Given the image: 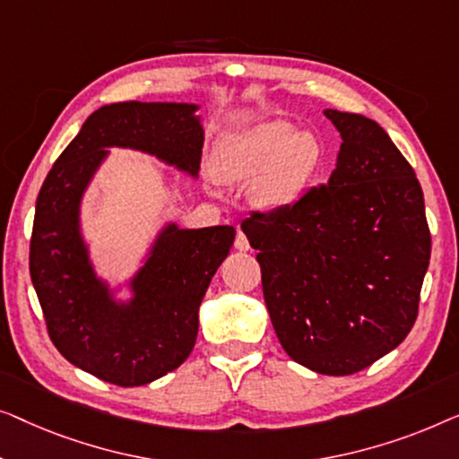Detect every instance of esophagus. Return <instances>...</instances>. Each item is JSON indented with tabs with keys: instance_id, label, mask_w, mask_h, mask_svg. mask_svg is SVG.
<instances>
[{
	"instance_id": "esophagus-1",
	"label": "esophagus",
	"mask_w": 459,
	"mask_h": 459,
	"mask_svg": "<svg viewBox=\"0 0 459 459\" xmlns=\"http://www.w3.org/2000/svg\"><path fill=\"white\" fill-rule=\"evenodd\" d=\"M235 247H237L238 251H249V241H247V237H245V232H243V230H238V232H237Z\"/></svg>"
}]
</instances>
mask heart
Wrapping results in <instances>:
<instances>
[{"label": "heart", "instance_id": "obj_1", "mask_svg": "<svg viewBox=\"0 0 459 459\" xmlns=\"http://www.w3.org/2000/svg\"><path fill=\"white\" fill-rule=\"evenodd\" d=\"M325 164V141L282 118L235 128L214 156L216 177L227 185L249 183V204L264 214H282L299 205Z\"/></svg>", "mask_w": 459, "mask_h": 459}]
</instances>
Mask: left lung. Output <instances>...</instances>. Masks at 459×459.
<instances>
[{
    "label": "left lung",
    "mask_w": 459,
    "mask_h": 459,
    "mask_svg": "<svg viewBox=\"0 0 459 459\" xmlns=\"http://www.w3.org/2000/svg\"><path fill=\"white\" fill-rule=\"evenodd\" d=\"M325 116L343 141L328 183L241 229L260 249L264 301L282 350L309 370L345 377L408 337L430 232L414 168L385 128L361 114Z\"/></svg>",
    "instance_id": "obj_1"
}]
</instances>
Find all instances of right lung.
Segmentation results:
<instances>
[{
  "mask_svg": "<svg viewBox=\"0 0 459 459\" xmlns=\"http://www.w3.org/2000/svg\"><path fill=\"white\" fill-rule=\"evenodd\" d=\"M197 103L120 101L100 108L56 160L39 191L30 279L57 351L118 386L177 370L195 345L199 306L235 241L232 227L180 229L168 221L139 268L112 287L98 274L81 208L112 147L153 156L199 177L204 126ZM120 290L129 297L122 300Z\"/></svg>",
  "mask_w": 459,
  "mask_h": 459,
  "instance_id": "add662e5",
  "label": "right lung"
}]
</instances>
